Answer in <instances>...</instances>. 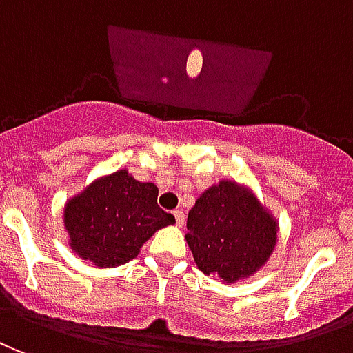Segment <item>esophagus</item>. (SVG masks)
<instances>
[{
    "instance_id": "obj_1",
    "label": "esophagus",
    "mask_w": 353,
    "mask_h": 353,
    "mask_svg": "<svg viewBox=\"0 0 353 353\" xmlns=\"http://www.w3.org/2000/svg\"><path fill=\"white\" fill-rule=\"evenodd\" d=\"M173 216H174V220H176V225L182 228V225H184V212H182V210H174Z\"/></svg>"
}]
</instances>
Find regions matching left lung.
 <instances>
[{
    "label": "left lung",
    "mask_w": 353,
    "mask_h": 353,
    "mask_svg": "<svg viewBox=\"0 0 353 353\" xmlns=\"http://www.w3.org/2000/svg\"><path fill=\"white\" fill-rule=\"evenodd\" d=\"M186 243L197 269L223 284L254 276L279 244V220L248 184L208 186L188 212Z\"/></svg>",
    "instance_id": "obj_1"
}]
</instances>
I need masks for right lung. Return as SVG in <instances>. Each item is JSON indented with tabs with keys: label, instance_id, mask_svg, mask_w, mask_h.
Instances as JSON below:
<instances>
[{
	"label": "right lung",
	"instance_id": "1",
	"mask_svg": "<svg viewBox=\"0 0 353 353\" xmlns=\"http://www.w3.org/2000/svg\"><path fill=\"white\" fill-rule=\"evenodd\" d=\"M158 192L128 169L92 180L63 207L69 248L99 269L135 259L156 231L174 223V216L158 207Z\"/></svg>",
	"mask_w": 353,
	"mask_h": 353
}]
</instances>
